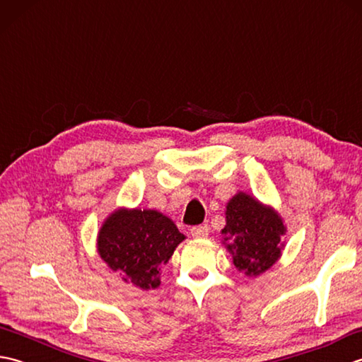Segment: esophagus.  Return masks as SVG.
Returning <instances> with one entry per match:
<instances>
[{"label":"esophagus","mask_w":362,"mask_h":362,"mask_svg":"<svg viewBox=\"0 0 362 362\" xmlns=\"http://www.w3.org/2000/svg\"><path fill=\"white\" fill-rule=\"evenodd\" d=\"M189 233H191V236L196 238V240H204V238L210 235V228L206 226H197V227L191 228Z\"/></svg>","instance_id":"34e87169"}]
</instances>
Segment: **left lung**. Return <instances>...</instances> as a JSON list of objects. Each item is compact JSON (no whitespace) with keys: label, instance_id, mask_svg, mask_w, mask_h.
Instances as JSON below:
<instances>
[{"label":"left lung","instance_id":"obj_1","mask_svg":"<svg viewBox=\"0 0 362 362\" xmlns=\"http://www.w3.org/2000/svg\"><path fill=\"white\" fill-rule=\"evenodd\" d=\"M286 232L280 213L255 196L238 191L226 205L222 244L244 275L258 276L280 259Z\"/></svg>","mask_w":362,"mask_h":362}]
</instances>
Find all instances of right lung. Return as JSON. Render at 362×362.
<instances>
[{
  "label": "right lung",
  "mask_w": 362,
  "mask_h": 362,
  "mask_svg": "<svg viewBox=\"0 0 362 362\" xmlns=\"http://www.w3.org/2000/svg\"><path fill=\"white\" fill-rule=\"evenodd\" d=\"M183 240L185 235L163 213L119 206L104 219L96 249L122 281L151 291L160 286L161 266L168 263Z\"/></svg>",
  "instance_id": "right-lung-1"
}]
</instances>
